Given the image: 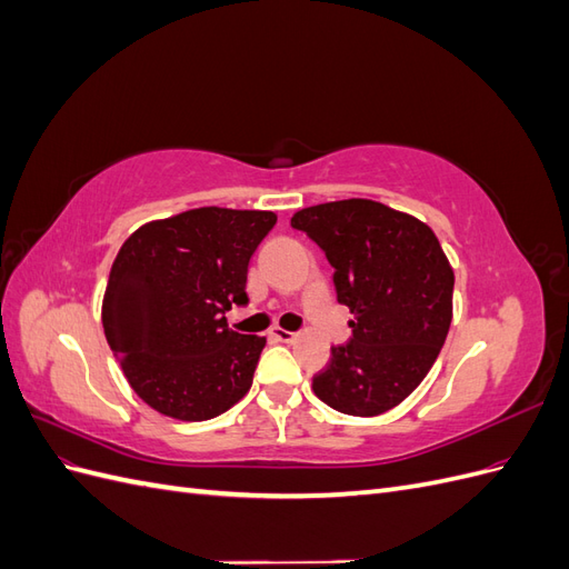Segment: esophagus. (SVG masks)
Returning a JSON list of instances; mask_svg holds the SVG:
<instances>
[{"mask_svg":"<svg viewBox=\"0 0 569 569\" xmlns=\"http://www.w3.org/2000/svg\"><path fill=\"white\" fill-rule=\"evenodd\" d=\"M274 339H278V341H291V339H295L297 335L295 332H289V330H282V327H274V330L270 332Z\"/></svg>","mask_w":569,"mask_h":569,"instance_id":"34e87169","label":"esophagus"}]
</instances>
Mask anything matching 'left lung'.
Here are the masks:
<instances>
[{"label": "left lung", "mask_w": 569, "mask_h": 569, "mask_svg": "<svg viewBox=\"0 0 569 569\" xmlns=\"http://www.w3.org/2000/svg\"><path fill=\"white\" fill-rule=\"evenodd\" d=\"M335 268L353 337L313 377L322 403L372 418L399 406L435 366L453 318V268L422 220L370 199L308 206L291 218Z\"/></svg>", "instance_id": "8db88e82"}]
</instances>
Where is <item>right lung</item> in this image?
Instances as JSON below:
<instances>
[{
  "mask_svg": "<svg viewBox=\"0 0 569 569\" xmlns=\"http://www.w3.org/2000/svg\"><path fill=\"white\" fill-rule=\"evenodd\" d=\"M278 216L203 206L134 230L111 266L101 322L144 403L184 422L211 420L251 389L266 337L239 335L249 261Z\"/></svg>",
  "mask_w": 569,
  "mask_h": 569,
  "instance_id": "add662e5",
  "label": "right lung"
}]
</instances>
